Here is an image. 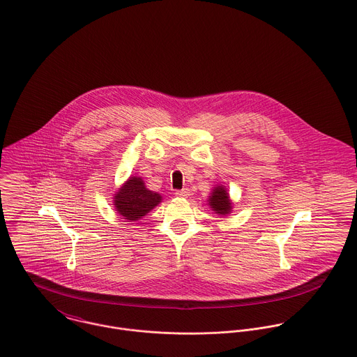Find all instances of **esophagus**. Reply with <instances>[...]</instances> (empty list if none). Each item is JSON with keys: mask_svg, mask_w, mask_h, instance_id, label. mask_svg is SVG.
<instances>
[{"mask_svg": "<svg viewBox=\"0 0 357 357\" xmlns=\"http://www.w3.org/2000/svg\"><path fill=\"white\" fill-rule=\"evenodd\" d=\"M174 195L178 197V198H188L190 197V191L188 190H178V191L174 192Z\"/></svg>", "mask_w": 357, "mask_h": 357, "instance_id": "1", "label": "esophagus"}]
</instances>
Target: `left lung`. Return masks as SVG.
<instances>
[{
    "mask_svg": "<svg viewBox=\"0 0 357 357\" xmlns=\"http://www.w3.org/2000/svg\"><path fill=\"white\" fill-rule=\"evenodd\" d=\"M207 204L217 215H221V217L231 214L232 208H234V204L229 198L228 190L222 184H217L215 187H213V190L207 198Z\"/></svg>",
    "mask_w": 357,
    "mask_h": 357,
    "instance_id": "8db88e82",
    "label": "left lung"
}]
</instances>
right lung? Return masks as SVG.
<instances>
[{
    "instance_id": "obj_1",
    "label": "right lung",
    "mask_w": 357,
    "mask_h": 357,
    "mask_svg": "<svg viewBox=\"0 0 357 357\" xmlns=\"http://www.w3.org/2000/svg\"><path fill=\"white\" fill-rule=\"evenodd\" d=\"M115 211L128 221H137L162 202V195L150 191L143 177L130 176L114 194Z\"/></svg>"
}]
</instances>
